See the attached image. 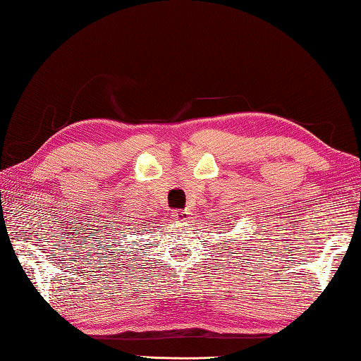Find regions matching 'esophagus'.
I'll return each instance as SVG.
<instances>
[{"instance_id":"esophagus-1","label":"esophagus","mask_w":361,"mask_h":361,"mask_svg":"<svg viewBox=\"0 0 361 361\" xmlns=\"http://www.w3.org/2000/svg\"><path fill=\"white\" fill-rule=\"evenodd\" d=\"M172 216L176 219V221H186V219H188V212H185V210H175L172 213Z\"/></svg>"}]
</instances>
